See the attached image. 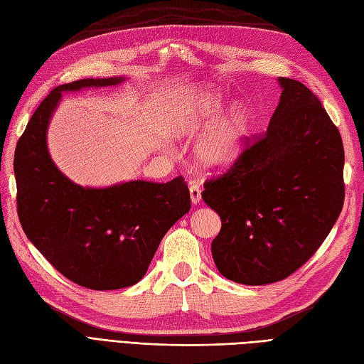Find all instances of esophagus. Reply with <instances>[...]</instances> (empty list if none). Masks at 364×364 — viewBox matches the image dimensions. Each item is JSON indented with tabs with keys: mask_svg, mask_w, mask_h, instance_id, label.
<instances>
[{
	"mask_svg": "<svg viewBox=\"0 0 364 364\" xmlns=\"http://www.w3.org/2000/svg\"><path fill=\"white\" fill-rule=\"evenodd\" d=\"M190 197H191L193 205H199L200 203V200H202V190H200L199 185L193 183L190 186Z\"/></svg>",
	"mask_w": 364,
	"mask_h": 364,
	"instance_id": "obj_1",
	"label": "esophagus"
}]
</instances>
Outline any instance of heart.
I'll use <instances>...</instances> for the list:
<instances>
[{
  "mask_svg": "<svg viewBox=\"0 0 364 364\" xmlns=\"http://www.w3.org/2000/svg\"><path fill=\"white\" fill-rule=\"evenodd\" d=\"M222 98L215 91L206 90L186 97L173 117V135L193 136L205 129L218 115ZM250 115L245 106H234L208 132L199 147V159L206 168L223 170L232 165L245 149L249 134Z\"/></svg>",
  "mask_w": 364,
  "mask_h": 364,
  "instance_id": "obj_1",
  "label": "heart"
}]
</instances>
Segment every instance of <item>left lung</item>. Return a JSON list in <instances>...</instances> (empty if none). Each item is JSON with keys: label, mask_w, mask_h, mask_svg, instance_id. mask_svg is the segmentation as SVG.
<instances>
[{"label": "left lung", "mask_w": 364, "mask_h": 364, "mask_svg": "<svg viewBox=\"0 0 364 364\" xmlns=\"http://www.w3.org/2000/svg\"><path fill=\"white\" fill-rule=\"evenodd\" d=\"M281 100L266 132L206 179L202 199L222 218L211 252L225 278L246 285L285 279L310 259L345 200V150L337 126L308 87L279 77Z\"/></svg>", "instance_id": "8db88e82"}]
</instances>
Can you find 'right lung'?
<instances>
[{
    "mask_svg": "<svg viewBox=\"0 0 364 364\" xmlns=\"http://www.w3.org/2000/svg\"><path fill=\"white\" fill-rule=\"evenodd\" d=\"M121 82L83 79L54 87L30 118L14 159L18 217L27 238L65 278L91 290L136 284L162 237L191 208L182 176L97 190L75 185L53 164L47 127L62 92Z\"/></svg>",
    "mask_w": 364,
    "mask_h": 364,
    "instance_id": "1",
    "label": "right lung"
}]
</instances>
